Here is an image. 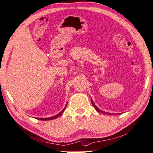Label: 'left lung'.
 Instances as JSON below:
<instances>
[{"mask_svg":"<svg viewBox=\"0 0 153 153\" xmlns=\"http://www.w3.org/2000/svg\"><path fill=\"white\" fill-rule=\"evenodd\" d=\"M91 102H92V104H93V106H94V108H95V109H96V111H98V112H102V113H107V114H108V115H112V114H111V113H105V112H103V111H100V109L98 108H97V107L96 106H95V104H94V103H93V101H92V100H91Z\"/></svg>","mask_w":153,"mask_h":153,"instance_id":"left-lung-1","label":"left lung"}]
</instances>
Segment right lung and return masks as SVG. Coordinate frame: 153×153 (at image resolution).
<instances>
[{"instance_id": "add662e5", "label": "right lung", "mask_w": 153, "mask_h": 153, "mask_svg": "<svg viewBox=\"0 0 153 153\" xmlns=\"http://www.w3.org/2000/svg\"><path fill=\"white\" fill-rule=\"evenodd\" d=\"M67 105H66V106L65 107V108H64L63 110H62V111H61V112H60V113H58V115H55V116H53V117H48V118H37V119H38V120H51L56 119V118L58 117L59 116L62 115V113L64 112V111H65V109L66 108V107H67Z\"/></svg>"}]
</instances>
